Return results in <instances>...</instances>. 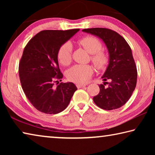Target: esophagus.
Instances as JSON below:
<instances>
[{
	"mask_svg": "<svg viewBox=\"0 0 155 155\" xmlns=\"http://www.w3.org/2000/svg\"><path fill=\"white\" fill-rule=\"evenodd\" d=\"M85 86H86L85 85H79V84H78V85H77V87L78 88H83V87H85Z\"/></svg>",
	"mask_w": 155,
	"mask_h": 155,
	"instance_id": "34e87169",
	"label": "esophagus"
}]
</instances>
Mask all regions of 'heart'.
I'll use <instances>...</instances> for the list:
<instances>
[{
	"label": "heart",
	"mask_w": 155,
	"mask_h": 155,
	"mask_svg": "<svg viewBox=\"0 0 155 155\" xmlns=\"http://www.w3.org/2000/svg\"><path fill=\"white\" fill-rule=\"evenodd\" d=\"M81 44L88 52L91 54V60L98 70H103L107 68L109 62L107 52L102 49V43L94 36H85L78 40ZM72 46L69 41L65 42L59 47L57 51V59L63 65H69L72 58ZM94 72L91 65H74L66 72L68 81L76 84L83 85L87 83Z\"/></svg>",
	"instance_id": "1"
}]
</instances>
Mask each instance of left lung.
<instances>
[{"instance_id": "obj_1", "label": "left lung", "mask_w": 155, "mask_h": 155, "mask_svg": "<svg viewBox=\"0 0 155 155\" xmlns=\"http://www.w3.org/2000/svg\"><path fill=\"white\" fill-rule=\"evenodd\" d=\"M103 40L109 54V64L102 77L104 84L99 85L100 92L93 98L100 108L114 110L122 107L129 100L137 84V71L132 51L122 36L106 28H85ZM105 83L109 86L105 88Z\"/></svg>"}]
</instances>
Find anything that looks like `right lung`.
Listing matches in <instances>:
<instances>
[{
	"mask_svg": "<svg viewBox=\"0 0 155 155\" xmlns=\"http://www.w3.org/2000/svg\"><path fill=\"white\" fill-rule=\"evenodd\" d=\"M79 31L44 30L31 38L25 47L19 63L22 90L36 109L44 114H57L66 108L77 90L73 83L61 81L57 51L63 44Z\"/></svg>",
	"mask_w": 155,
	"mask_h": 155,
	"instance_id": "add662e5",
	"label": "right lung"
}]
</instances>
